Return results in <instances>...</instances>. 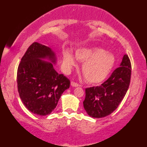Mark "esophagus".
Here are the masks:
<instances>
[{"label": "esophagus", "mask_w": 147, "mask_h": 147, "mask_svg": "<svg viewBox=\"0 0 147 147\" xmlns=\"http://www.w3.org/2000/svg\"><path fill=\"white\" fill-rule=\"evenodd\" d=\"M71 85L73 86V87H78V86H80V84H79L76 83V82H73V81L71 82Z\"/></svg>", "instance_id": "obj_1"}]
</instances>
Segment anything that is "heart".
Returning <instances> with one entry per match:
<instances>
[{"instance_id": "heart-1", "label": "heart", "mask_w": 147, "mask_h": 147, "mask_svg": "<svg viewBox=\"0 0 147 147\" xmlns=\"http://www.w3.org/2000/svg\"><path fill=\"white\" fill-rule=\"evenodd\" d=\"M63 57L66 69L76 67L77 63L71 52L65 51ZM76 57L78 60L84 62L82 73L86 81L91 84L99 83L105 80L115 63L114 56L100 47L80 49L76 51Z\"/></svg>"}]
</instances>
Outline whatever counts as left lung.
<instances>
[{"label":"left lung","mask_w":147,"mask_h":147,"mask_svg":"<svg viewBox=\"0 0 147 147\" xmlns=\"http://www.w3.org/2000/svg\"><path fill=\"white\" fill-rule=\"evenodd\" d=\"M131 63L124 55L119 67L112 72L100 86L86 88L84 109L93 118H103L112 114L118 107L129 87Z\"/></svg>","instance_id":"1"}]
</instances>
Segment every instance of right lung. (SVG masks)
Here are the masks:
<instances>
[{
	"label": "right lung",
	"instance_id": "add662e5",
	"mask_svg": "<svg viewBox=\"0 0 147 147\" xmlns=\"http://www.w3.org/2000/svg\"><path fill=\"white\" fill-rule=\"evenodd\" d=\"M48 57L55 62L49 47L34 42L28 47L17 69V88L25 107L40 116L49 114L57 105L70 80L54 69L53 64L40 59Z\"/></svg>",
	"mask_w": 147,
	"mask_h": 147
}]
</instances>
